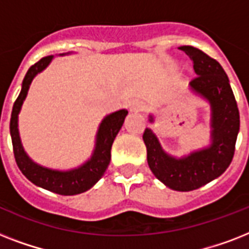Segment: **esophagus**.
<instances>
[{
    "label": "esophagus",
    "instance_id": "1",
    "mask_svg": "<svg viewBox=\"0 0 249 249\" xmlns=\"http://www.w3.org/2000/svg\"><path fill=\"white\" fill-rule=\"evenodd\" d=\"M144 107H146L144 103L141 101H132L130 103H129V108H130V111H133V112H140V111H143Z\"/></svg>",
    "mask_w": 249,
    "mask_h": 249
}]
</instances>
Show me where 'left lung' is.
Listing matches in <instances>:
<instances>
[{
	"label": "left lung",
	"instance_id": "obj_1",
	"mask_svg": "<svg viewBox=\"0 0 249 249\" xmlns=\"http://www.w3.org/2000/svg\"><path fill=\"white\" fill-rule=\"evenodd\" d=\"M178 49L193 60L197 75L190 81V89L211 106V144L178 159L164 151L151 129L146 128L143 141L154 176L169 189L191 191L220 177L231 163L239 133V109L228 75L216 59L194 46ZM150 123H154L152 115Z\"/></svg>",
	"mask_w": 249,
	"mask_h": 249
}]
</instances>
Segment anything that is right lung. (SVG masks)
I'll use <instances>...</instances> for the list:
<instances>
[{
  "mask_svg": "<svg viewBox=\"0 0 249 249\" xmlns=\"http://www.w3.org/2000/svg\"><path fill=\"white\" fill-rule=\"evenodd\" d=\"M60 55H64V54H60ZM53 58H54L53 55L45 56L37 63L33 64L25 73V77L21 84L20 94L14 103L11 119H10V134L13 141L14 156L21 173L36 186H40L42 189L59 194V195H77L91 189L105 174L111 160V147H112L113 140L124 124L128 111L120 109L116 112L109 113L102 120L98 128L93 155L83 165L71 170H56L45 168L35 163L27 155L21 144L19 129H18V115L20 112L21 105L28 94L29 85L32 83V80L37 73H40L48 67Z\"/></svg>",
  "mask_w": 249,
  "mask_h": 249,
  "instance_id": "1",
  "label": "right lung"
}]
</instances>
